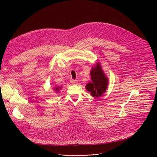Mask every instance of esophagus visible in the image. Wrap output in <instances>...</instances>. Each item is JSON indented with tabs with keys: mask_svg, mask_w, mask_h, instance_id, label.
Instances as JSON below:
<instances>
[{
	"mask_svg": "<svg viewBox=\"0 0 157 157\" xmlns=\"http://www.w3.org/2000/svg\"><path fill=\"white\" fill-rule=\"evenodd\" d=\"M70 82L72 84H76L78 83V81L77 80H74V79H71L70 80Z\"/></svg>",
	"mask_w": 157,
	"mask_h": 157,
	"instance_id": "34e87169",
	"label": "esophagus"
}]
</instances>
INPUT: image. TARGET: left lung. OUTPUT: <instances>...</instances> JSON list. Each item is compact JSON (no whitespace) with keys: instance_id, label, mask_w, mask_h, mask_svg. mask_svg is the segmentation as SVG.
<instances>
[{"instance_id":"8db88e82","label":"left lung","mask_w":157,"mask_h":157,"mask_svg":"<svg viewBox=\"0 0 157 157\" xmlns=\"http://www.w3.org/2000/svg\"><path fill=\"white\" fill-rule=\"evenodd\" d=\"M92 82L86 86V90L90 92L92 96L98 98L102 95L107 89L108 78L104 73L100 63L97 62L91 71Z\"/></svg>"}]
</instances>
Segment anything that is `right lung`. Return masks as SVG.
Here are the masks:
<instances>
[{
    "instance_id": "obj_1",
    "label": "right lung",
    "mask_w": 157,
    "mask_h": 157,
    "mask_svg": "<svg viewBox=\"0 0 157 157\" xmlns=\"http://www.w3.org/2000/svg\"><path fill=\"white\" fill-rule=\"evenodd\" d=\"M61 88V86H59V87H56L54 88V90H55L56 92H58L59 90V89H60Z\"/></svg>"
}]
</instances>
